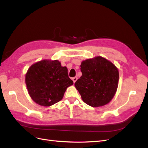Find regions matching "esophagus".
I'll list each match as a JSON object with an SVG mask.
<instances>
[{
  "label": "esophagus",
  "instance_id": "34e87169",
  "mask_svg": "<svg viewBox=\"0 0 148 148\" xmlns=\"http://www.w3.org/2000/svg\"><path fill=\"white\" fill-rule=\"evenodd\" d=\"M72 80H73V83H75L76 82V81H77V77H73V78H72Z\"/></svg>",
  "mask_w": 148,
  "mask_h": 148
}]
</instances>
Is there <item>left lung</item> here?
Instances as JSON below:
<instances>
[{
	"label": "left lung",
	"mask_w": 148,
	"mask_h": 148,
	"mask_svg": "<svg viewBox=\"0 0 148 148\" xmlns=\"http://www.w3.org/2000/svg\"><path fill=\"white\" fill-rule=\"evenodd\" d=\"M80 67L82 76L75 83V86L82 100L93 107L108 104L118 88V69L101 56L82 61Z\"/></svg>",
	"instance_id": "1"
}]
</instances>
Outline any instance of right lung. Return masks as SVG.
I'll use <instances>...</instances> for the list:
<instances>
[{"mask_svg":"<svg viewBox=\"0 0 148 148\" xmlns=\"http://www.w3.org/2000/svg\"><path fill=\"white\" fill-rule=\"evenodd\" d=\"M25 83L34 102L49 107L62 99L66 88L73 82L69 77L68 69L62 66L60 62L44 59L28 69Z\"/></svg>","mask_w":148,"mask_h":148,"instance_id":"1","label":"right lung"}]
</instances>
